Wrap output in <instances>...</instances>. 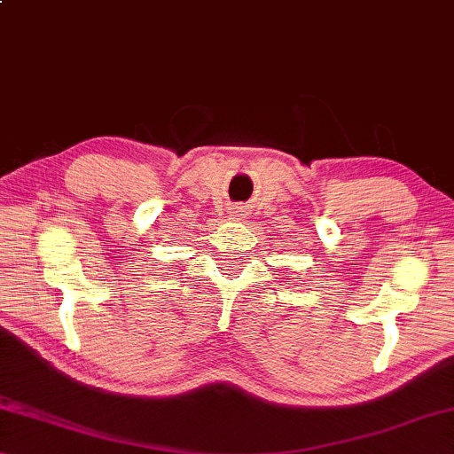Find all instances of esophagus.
Listing matches in <instances>:
<instances>
[{
    "label": "esophagus",
    "instance_id": "obj_1",
    "mask_svg": "<svg viewBox=\"0 0 454 454\" xmlns=\"http://www.w3.org/2000/svg\"><path fill=\"white\" fill-rule=\"evenodd\" d=\"M242 212H244V210H242V207H239V206H236V207H234V212H232V214H234V215H242Z\"/></svg>",
    "mask_w": 454,
    "mask_h": 454
}]
</instances>
